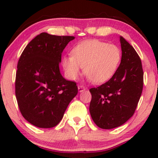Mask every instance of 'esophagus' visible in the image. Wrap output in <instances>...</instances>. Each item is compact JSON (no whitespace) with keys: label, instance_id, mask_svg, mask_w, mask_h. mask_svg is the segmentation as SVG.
Segmentation results:
<instances>
[{"label":"esophagus","instance_id":"esophagus-1","mask_svg":"<svg viewBox=\"0 0 158 158\" xmlns=\"http://www.w3.org/2000/svg\"><path fill=\"white\" fill-rule=\"evenodd\" d=\"M85 90V87L81 86V85H79V86H78V90H79V93H81V92H83Z\"/></svg>","mask_w":158,"mask_h":158}]
</instances>
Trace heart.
I'll return each mask as SVG.
<instances>
[{
	"label": "heart",
	"mask_w": 158,
	"mask_h": 158,
	"mask_svg": "<svg viewBox=\"0 0 158 158\" xmlns=\"http://www.w3.org/2000/svg\"><path fill=\"white\" fill-rule=\"evenodd\" d=\"M71 53L72 56H64L61 61L67 78L77 79L83 68L88 80L96 84H102L113 77L122 57L118 46L97 39L79 43Z\"/></svg>",
	"instance_id": "obj_1"
}]
</instances>
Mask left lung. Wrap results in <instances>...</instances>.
I'll return each instance as SVG.
<instances>
[{"label": "left lung", "mask_w": 158, "mask_h": 158, "mask_svg": "<svg viewBox=\"0 0 158 158\" xmlns=\"http://www.w3.org/2000/svg\"><path fill=\"white\" fill-rule=\"evenodd\" d=\"M119 41L122 58L114 75L97 88H90V114L103 129H111L126 123L135 113L142 94L143 71L138 54L124 38Z\"/></svg>", "instance_id": "1"}]
</instances>
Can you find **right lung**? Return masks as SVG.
Here are the masks:
<instances>
[{
    "instance_id": "right-lung-1",
    "label": "right lung",
    "mask_w": 158,
    "mask_h": 158,
    "mask_svg": "<svg viewBox=\"0 0 158 158\" xmlns=\"http://www.w3.org/2000/svg\"><path fill=\"white\" fill-rule=\"evenodd\" d=\"M73 36L41 32L27 45L20 57L15 96L24 119L39 128L55 127L77 96L74 81L61 74V53Z\"/></svg>"
}]
</instances>
